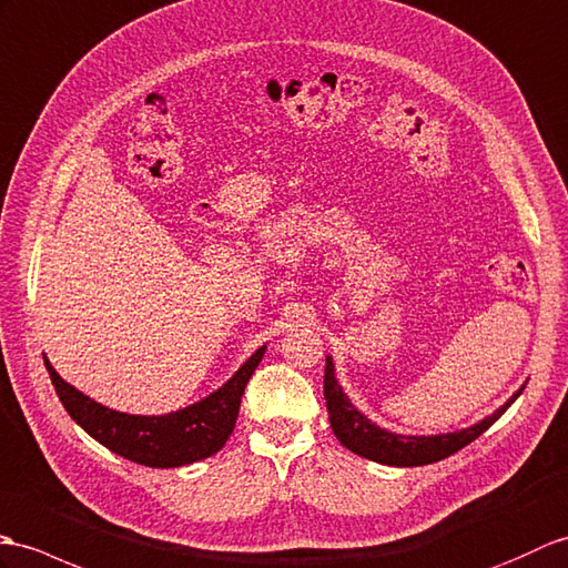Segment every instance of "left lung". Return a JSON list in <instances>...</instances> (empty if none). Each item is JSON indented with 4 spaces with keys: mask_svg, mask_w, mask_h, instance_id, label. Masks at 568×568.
Returning <instances> with one entry per match:
<instances>
[{
    "mask_svg": "<svg viewBox=\"0 0 568 568\" xmlns=\"http://www.w3.org/2000/svg\"><path fill=\"white\" fill-rule=\"evenodd\" d=\"M520 392L523 387L513 394V397L498 408V412L486 416L471 428L445 433V435H399L371 424V420H367L358 408L351 404V399L336 382L334 363L328 355H326V367H324V399L328 408V420H332V430L341 440V445L365 459H373V463L392 465V467L430 465V463H438V459L455 455L457 450H463L465 445L477 440L479 435L494 424V420L500 418V414H504L506 408L520 397Z\"/></svg>",
    "mask_w": 568,
    "mask_h": 568,
    "instance_id": "obj_1",
    "label": "left lung"
}]
</instances>
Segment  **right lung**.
Here are the masks:
<instances>
[{
	"label": "right lung",
	"mask_w": 568,
	"mask_h": 568,
	"mask_svg": "<svg viewBox=\"0 0 568 568\" xmlns=\"http://www.w3.org/2000/svg\"><path fill=\"white\" fill-rule=\"evenodd\" d=\"M263 353H266V346H261L232 375V379L224 382L210 397L164 416H133L101 406L68 385L52 371L45 355L43 361L62 406L68 408V414L91 438L109 447L115 455L130 459V463L169 469L197 463V459H205L222 450V445L227 443L230 433L234 430L236 416H240L246 382L254 375Z\"/></svg>",
	"instance_id": "add662e5"
}]
</instances>
